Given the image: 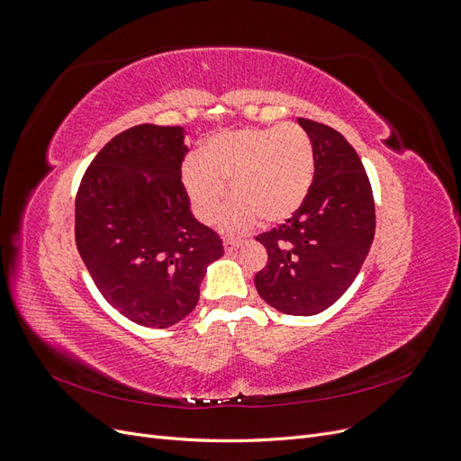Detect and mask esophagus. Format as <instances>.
<instances>
[{
    "label": "esophagus",
    "instance_id": "esophagus-1",
    "mask_svg": "<svg viewBox=\"0 0 461 461\" xmlns=\"http://www.w3.org/2000/svg\"><path fill=\"white\" fill-rule=\"evenodd\" d=\"M240 248V242H234V240H225V252L227 254H232L236 252V249Z\"/></svg>",
    "mask_w": 461,
    "mask_h": 461
}]
</instances>
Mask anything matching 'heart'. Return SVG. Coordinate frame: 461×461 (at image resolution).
Wrapping results in <instances>:
<instances>
[{"label":"heart","instance_id":"1","mask_svg":"<svg viewBox=\"0 0 461 461\" xmlns=\"http://www.w3.org/2000/svg\"><path fill=\"white\" fill-rule=\"evenodd\" d=\"M315 171L310 136L294 124L221 132L202 144L198 158L183 165V188L203 225L217 221L229 196L232 203L221 229L244 234L258 225H281L308 200Z\"/></svg>","mask_w":461,"mask_h":461}]
</instances>
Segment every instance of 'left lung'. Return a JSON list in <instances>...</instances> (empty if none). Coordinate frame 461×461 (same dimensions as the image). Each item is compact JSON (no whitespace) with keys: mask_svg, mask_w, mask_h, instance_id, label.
<instances>
[{"mask_svg":"<svg viewBox=\"0 0 461 461\" xmlns=\"http://www.w3.org/2000/svg\"><path fill=\"white\" fill-rule=\"evenodd\" d=\"M315 151L308 200L285 225L258 236L269 261L254 283L271 308L317 315L350 288L375 236V203L356 149L334 129L298 119Z\"/></svg>","mask_w":461,"mask_h":461,"instance_id":"1","label":"left lung"}]
</instances>
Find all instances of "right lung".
I'll return each instance as SVG.
<instances>
[{
  "label": "right lung",
  "mask_w": 461,
  "mask_h": 461,
  "mask_svg": "<svg viewBox=\"0 0 461 461\" xmlns=\"http://www.w3.org/2000/svg\"><path fill=\"white\" fill-rule=\"evenodd\" d=\"M183 127L140 124L117 134L90 163L77 194L78 254L97 290L132 323L183 321L200 298L219 236L190 212L180 180Z\"/></svg>",
  "instance_id": "add662e5"
}]
</instances>
